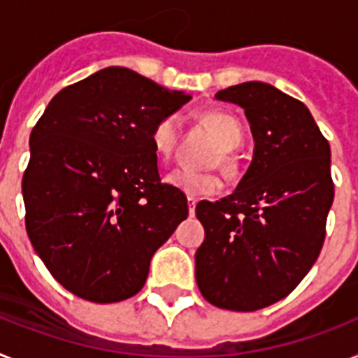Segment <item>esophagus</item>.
<instances>
[{
  "label": "esophagus",
  "instance_id": "esophagus-1",
  "mask_svg": "<svg viewBox=\"0 0 358 358\" xmlns=\"http://www.w3.org/2000/svg\"><path fill=\"white\" fill-rule=\"evenodd\" d=\"M196 205H197V201L194 199V197H188V214L190 215L196 214Z\"/></svg>",
  "mask_w": 358,
  "mask_h": 358
}]
</instances>
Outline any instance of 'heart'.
<instances>
[{"label":"heart","mask_w":358,"mask_h":358,"mask_svg":"<svg viewBox=\"0 0 358 358\" xmlns=\"http://www.w3.org/2000/svg\"><path fill=\"white\" fill-rule=\"evenodd\" d=\"M205 126L210 129L221 144V153L217 161L223 166L232 164L230 150H234L243 141V129L236 117L225 111H208L201 117ZM181 131V119L177 115H168L159 120L152 129V148L155 157L161 162H168L176 152L177 141ZM166 182L176 190L182 192L188 197H208L215 196L221 190L220 176L214 172H197L190 168H176L166 176Z\"/></svg>","instance_id":"b5f03b06"}]
</instances>
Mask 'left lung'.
<instances>
[{
    "mask_svg": "<svg viewBox=\"0 0 358 358\" xmlns=\"http://www.w3.org/2000/svg\"><path fill=\"white\" fill-rule=\"evenodd\" d=\"M215 99L243 109L254 155L230 196L197 203L205 241L196 280L212 306L258 311L287 296L317 262L335 196L331 150L306 104L274 85L243 82Z\"/></svg>",
    "mask_w": 358,
    "mask_h": 358,
    "instance_id": "8db88e82",
    "label": "left lung"
}]
</instances>
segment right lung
Returning <instances> with one entry per match:
<instances>
[{"label": "right lung", "instance_id": "right-lung-1", "mask_svg": "<svg viewBox=\"0 0 358 358\" xmlns=\"http://www.w3.org/2000/svg\"><path fill=\"white\" fill-rule=\"evenodd\" d=\"M126 67L67 85L32 128L25 227L58 283L96 303L137 294L155 250L188 217L161 182L153 126L190 100Z\"/></svg>", "mask_w": 358, "mask_h": 358}]
</instances>
